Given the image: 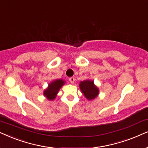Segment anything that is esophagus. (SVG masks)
Listing matches in <instances>:
<instances>
[{"instance_id":"1","label":"esophagus","mask_w":148,"mask_h":148,"mask_svg":"<svg viewBox=\"0 0 148 148\" xmlns=\"http://www.w3.org/2000/svg\"><path fill=\"white\" fill-rule=\"evenodd\" d=\"M69 80H70V82H71V83L73 84L74 82V81H75V78H74V77H70V78H69Z\"/></svg>"}]
</instances>
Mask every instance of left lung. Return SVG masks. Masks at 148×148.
<instances>
[{
  "mask_svg": "<svg viewBox=\"0 0 148 148\" xmlns=\"http://www.w3.org/2000/svg\"><path fill=\"white\" fill-rule=\"evenodd\" d=\"M79 87L82 93L88 100H92L99 95V90L95 85L94 82L90 80H86L80 82Z\"/></svg>",
  "mask_w": 148,
  "mask_h": 148,
  "instance_id": "1",
  "label": "left lung"
}]
</instances>
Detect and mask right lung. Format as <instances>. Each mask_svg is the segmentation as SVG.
I'll list each match as a JSON object with an SVG mask.
<instances>
[{
	"mask_svg": "<svg viewBox=\"0 0 148 148\" xmlns=\"http://www.w3.org/2000/svg\"><path fill=\"white\" fill-rule=\"evenodd\" d=\"M65 84V81L62 79H57L49 84L48 87L44 90V95L49 100L56 99L59 90L63 85Z\"/></svg>",
	"mask_w": 148,
	"mask_h": 148,
	"instance_id": "obj_1",
	"label": "right lung"
}]
</instances>
